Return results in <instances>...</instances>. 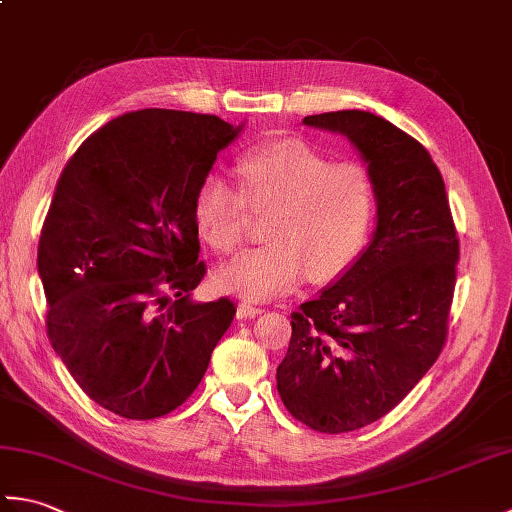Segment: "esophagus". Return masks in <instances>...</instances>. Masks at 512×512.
I'll return each mask as SVG.
<instances>
[{
    "label": "esophagus",
    "instance_id": "34e87169",
    "mask_svg": "<svg viewBox=\"0 0 512 512\" xmlns=\"http://www.w3.org/2000/svg\"><path fill=\"white\" fill-rule=\"evenodd\" d=\"M264 310L259 306H253V303L242 301L237 306V319H250V317H257V314H262Z\"/></svg>",
    "mask_w": 512,
    "mask_h": 512
}]
</instances>
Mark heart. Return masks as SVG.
Here are the masks:
<instances>
[{"instance_id":"b5f03b06","label":"heart","mask_w":512,"mask_h":512,"mask_svg":"<svg viewBox=\"0 0 512 512\" xmlns=\"http://www.w3.org/2000/svg\"><path fill=\"white\" fill-rule=\"evenodd\" d=\"M242 191L206 176L193 195L198 233L217 253H233L244 239L246 202L270 212L264 237L215 273V284L244 299H273L339 279L361 253L374 217V184L356 162H330L299 138H281L237 162Z\"/></svg>"}]
</instances>
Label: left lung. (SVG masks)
<instances>
[{"label":"left lung","mask_w":512,"mask_h":512,"mask_svg":"<svg viewBox=\"0 0 512 512\" xmlns=\"http://www.w3.org/2000/svg\"><path fill=\"white\" fill-rule=\"evenodd\" d=\"M303 125L345 136L367 162L376 231L356 262L292 312L277 367L286 409L306 427L345 433L383 418L447 341L460 244L442 173L416 138L363 110Z\"/></svg>","instance_id":"left-lung-1"}]
</instances>
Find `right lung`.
Masks as SVG:
<instances>
[{
	"instance_id": "add662e5",
	"label": "right lung",
	"mask_w": 512,
	"mask_h": 512,
	"mask_svg": "<svg viewBox=\"0 0 512 512\" xmlns=\"http://www.w3.org/2000/svg\"><path fill=\"white\" fill-rule=\"evenodd\" d=\"M239 132L211 114L129 112L76 149L54 189L37 253L48 339L118 416L180 407L231 328V299H191L206 273L193 195Z\"/></svg>"
}]
</instances>
